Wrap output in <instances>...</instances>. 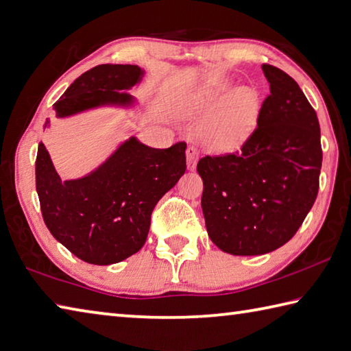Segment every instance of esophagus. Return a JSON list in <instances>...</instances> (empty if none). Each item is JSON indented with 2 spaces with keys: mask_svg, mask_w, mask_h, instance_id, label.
Masks as SVG:
<instances>
[{
  "mask_svg": "<svg viewBox=\"0 0 351 351\" xmlns=\"http://www.w3.org/2000/svg\"><path fill=\"white\" fill-rule=\"evenodd\" d=\"M197 160H198V151L195 147H188L186 149V163H188V169H195L197 167Z\"/></svg>",
  "mask_w": 351,
  "mask_h": 351,
  "instance_id": "esophagus-1",
  "label": "esophagus"
}]
</instances>
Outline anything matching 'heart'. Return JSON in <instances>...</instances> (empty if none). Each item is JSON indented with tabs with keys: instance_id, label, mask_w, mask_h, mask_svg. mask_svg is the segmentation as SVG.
Segmentation results:
<instances>
[{
	"instance_id": "heart-1",
	"label": "heart",
	"mask_w": 351,
	"mask_h": 351,
	"mask_svg": "<svg viewBox=\"0 0 351 351\" xmlns=\"http://www.w3.org/2000/svg\"><path fill=\"white\" fill-rule=\"evenodd\" d=\"M229 82L208 85L184 105L186 113H208L221 101ZM261 111V99L252 87L234 90L220 108L203 122L200 134L204 145L217 153H232L246 143L256 128Z\"/></svg>"
}]
</instances>
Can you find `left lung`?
<instances>
[{
    "mask_svg": "<svg viewBox=\"0 0 351 351\" xmlns=\"http://www.w3.org/2000/svg\"><path fill=\"white\" fill-rule=\"evenodd\" d=\"M270 88L256 130L237 154L198 160L208 235L230 255H264L292 238L318 195L321 130L287 73L263 65Z\"/></svg>",
    "mask_w": 351,
    "mask_h": 351,
    "instance_id": "obj_1",
    "label": "left lung"
}]
</instances>
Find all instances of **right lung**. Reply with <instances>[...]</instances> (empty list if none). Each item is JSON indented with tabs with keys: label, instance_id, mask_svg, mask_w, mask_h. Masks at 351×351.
I'll use <instances>...</instances> for the list:
<instances>
[{
	"label": "right lung",
	"instance_id": "add662e5",
	"mask_svg": "<svg viewBox=\"0 0 351 351\" xmlns=\"http://www.w3.org/2000/svg\"><path fill=\"white\" fill-rule=\"evenodd\" d=\"M145 70L130 64H102L79 76L53 105L56 117L116 107L134 108L128 93ZM50 127L45 121L44 128ZM186 143L151 148L131 136L84 177L62 180L49 151L39 143L36 193L45 226L82 261L108 266L127 260L147 241L151 213L186 171Z\"/></svg>",
	"mask_w": 351,
	"mask_h": 351
}]
</instances>
